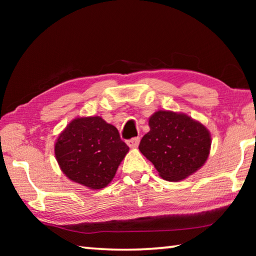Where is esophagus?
Returning a JSON list of instances; mask_svg holds the SVG:
<instances>
[{"label":"esophagus","instance_id":"34e87169","mask_svg":"<svg viewBox=\"0 0 256 256\" xmlns=\"http://www.w3.org/2000/svg\"><path fill=\"white\" fill-rule=\"evenodd\" d=\"M138 142H140V138H131V140H128L126 144H128L130 148L134 149L138 146Z\"/></svg>","mask_w":256,"mask_h":256}]
</instances>
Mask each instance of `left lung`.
<instances>
[{"instance_id":"obj_1","label":"left lung","mask_w":256,"mask_h":256,"mask_svg":"<svg viewBox=\"0 0 256 256\" xmlns=\"http://www.w3.org/2000/svg\"><path fill=\"white\" fill-rule=\"evenodd\" d=\"M149 126L138 149L164 180H183L206 164L211 136L202 123L184 112L158 110L150 116Z\"/></svg>"}]
</instances>
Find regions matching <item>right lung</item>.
<instances>
[{
	"label": "right lung",
	"mask_w": 256,
	"mask_h": 256,
	"mask_svg": "<svg viewBox=\"0 0 256 256\" xmlns=\"http://www.w3.org/2000/svg\"><path fill=\"white\" fill-rule=\"evenodd\" d=\"M128 150L118 128L100 116L72 120L54 146L63 174L90 190H102L110 183Z\"/></svg>",
	"instance_id": "right-lung-1"
}]
</instances>
